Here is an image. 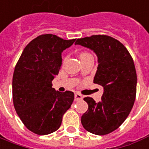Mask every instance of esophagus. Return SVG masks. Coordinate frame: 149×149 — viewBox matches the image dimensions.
Instances as JSON below:
<instances>
[{
	"label": "esophagus",
	"instance_id": "1",
	"mask_svg": "<svg viewBox=\"0 0 149 149\" xmlns=\"http://www.w3.org/2000/svg\"><path fill=\"white\" fill-rule=\"evenodd\" d=\"M82 99H83V96H82L81 95L78 93H76L75 95H74V101H75V102H78V101H81V100Z\"/></svg>",
	"mask_w": 149,
	"mask_h": 149
}]
</instances>
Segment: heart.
I'll use <instances>...</instances> for the list:
<instances>
[{
    "instance_id": "1",
    "label": "heart",
    "mask_w": 149,
    "mask_h": 149,
    "mask_svg": "<svg viewBox=\"0 0 149 149\" xmlns=\"http://www.w3.org/2000/svg\"><path fill=\"white\" fill-rule=\"evenodd\" d=\"M89 55H91V54H88V53H87V52H82V53H81V54H80V58L81 59V58H85V57H87V56H89Z\"/></svg>"
}]
</instances>
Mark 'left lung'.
<instances>
[{
	"instance_id": "1",
	"label": "left lung",
	"mask_w": 149,
	"mask_h": 149,
	"mask_svg": "<svg viewBox=\"0 0 149 149\" xmlns=\"http://www.w3.org/2000/svg\"><path fill=\"white\" fill-rule=\"evenodd\" d=\"M75 45L92 50L97 57L94 83L104 88L102 100H84L88 108L81 116L85 130L104 135L116 130L127 118L135 100L137 74L131 54L122 43L107 35L78 39Z\"/></svg>"
}]
</instances>
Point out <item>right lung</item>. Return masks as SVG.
I'll return each instance as SVG.
<instances>
[{"label": "right lung", "instance_id": "1", "mask_svg": "<svg viewBox=\"0 0 149 149\" xmlns=\"http://www.w3.org/2000/svg\"><path fill=\"white\" fill-rule=\"evenodd\" d=\"M75 40H64L54 34L40 35L26 46L15 66L12 81L14 108L26 128L37 135L58 130L63 115L73 102V92L56 91L52 81L61 69V53Z\"/></svg>", "mask_w": 149, "mask_h": 149}]
</instances>
